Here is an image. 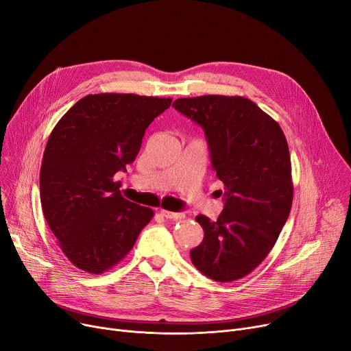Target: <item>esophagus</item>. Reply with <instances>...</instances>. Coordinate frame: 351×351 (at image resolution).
<instances>
[{
    "label": "esophagus",
    "instance_id": "34e87169",
    "mask_svg": "<svg viewBox=\"0 0 351 351\" xmlns=\"http://www.w3.org/2000/svg\"><path fill=\"white\" fill-rule=\"evenodd\" d=\"M160 215L165 216L166 219H173V220H178V219H183L185 217V213H178V212H169V210H160Z\"/></svg>",
    "mask_w": 351,
    "mask_h": 351
}]
</instances>
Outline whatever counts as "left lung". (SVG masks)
<instances>
[{"instance_id": "1", "label": "left lung", "mask_w": 351, "mask_h": 351, "mask_svg": "<svg viewBox=\"0 0 351 351\" xmlns=\"http://www.w3.org/2000/svg\"><path fill=\"white\" fill-rule=\"evenodd\" d=\"M172 106L204 128L225 188V208L216 222L196 216L205 236L191 250L192 263L216 282L242 279L265 261L291 209L286 136L278 122L243 97L179 98Z\"/></svg>"}]
</instances>
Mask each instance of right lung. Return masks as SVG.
Masks as SVG:
<instances>
[{"label": "right lung", "mask_w": 351, "mask_h": 351, "mask_svg": "<svg viewBox=\"0 0 351 351\" xmlns=\"http://www.w3.org/2000/svg\"><path fill=\"white\" fill-rule=\"evenodd\" d=\"M172 98L135 94L86 95L48 138L40 173L47 223L68 261L101 274L131 252L154 210L126 200L118 171L141 149L146 128Z\"/></svg>", "instance_id": "right-lung-1"}]
</instances>
